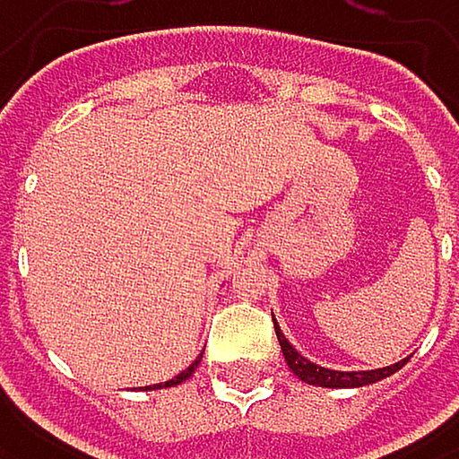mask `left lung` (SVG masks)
I'll return each instance as SVG.
<instances>
[{
	"label": "left lung",
	"mask_w": 459,
	"mask_h": 459,
	"mask_svg": "<svg viewBox=\"0 0 459 459\" xmlns=\"http://www.w3.org/2000/svg\"><path fill=\"white\" fill-rule=\"evenodd\" d=\"M276 325V320H273ZM276 339H279V345H281V353H284V361L287 367L301 377L304 383L309 385H325V388H356V385H369V383H377L388 375H394L400 367L408 364V359L392 364V367H383V369H369V372H336V369H325V367H317L312 364L309 359H304L301 353H298L290 342L284 339L281 328L276 325Z\"/></svg>",
	"instance_id": "left-lung-1"
}]
</instances>
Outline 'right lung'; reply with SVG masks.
Returning a JSON list of instances; mask_svg holds the SVG:
<instances>
[{"instance_id": "add662e5", "label": "right lung", "mask_w": 459, "mask_h": 459, "mask_svg": "<svg viewBox=\"0 0 459 459\" xmlns=\"http://www.w3.org/2000/svg\"><path fill=\"white\" fill-rule=\"evenodd\" d=\"M196 364H199V359H196V361H194V364H191L188 369H183V372H180L178 377H172V380H167V383H158V385H152V388H167V385H178V383L188 380V375L194 372V367H196Z\"/></svg>"}]
</instances>
